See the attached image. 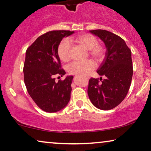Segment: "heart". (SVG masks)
Instances as JSON below:
<instances>
[{
    "label": "heart",
    "instance_id": "heart-1",
    "mask_svg": "<svg viewBox=\"0 0 151 151\" xmlns=\"http://www.w3.org/2000/svg\"><path fill=\"white\" fill-rule=\"evenodd\" d=\"M77 43L85 49L88 50L89 54L97 61H101L104 56V48L98 44V41L95 36L90 34H82L68 39L61 41L58 47L57 53L60 60L67 62L71 58L70 42ZM95 67V63L92 60L86 61H75L67 67V70L71 74H80L84 75Z\"/></svg>",
    "mask_w": 151,
    "mask_h": 151
}]
</instances>
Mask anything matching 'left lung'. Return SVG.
Listing matches in <instances>:
<instances>
[{"label": "left lung", "mask_w": 151, "mask_h": 151, "mask_svg": "<svg viewBox=\"0 0 151 151\" xmlns=\"http://www.w3.org/2000/svg\"><path fill=\"white\" fill-rule=\"evenodd\" d=\"M90 32L104 43L106 52L97 71L101 83L91 78L88 95L94 106L109 110L123 101L130 88L133 76L132 52L125 41L112 32L101 29L90 30Z\"/></svg>", "instance_id": "obj_1"}]
</instances>
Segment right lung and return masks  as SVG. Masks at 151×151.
Returning a JSON list of instances; mask_svg holds the SVG:
<instances>
[{"label": "right lung", "instance_id": "right-lung-1", "mask_svg": "<svg viewBox=\"0 0 151 151\" xmlns=\"http://www.w3.org/2000/svg\"><path fill=\"white\" fill-rule=\"evenodd\" d=\"M74 31L52 30L42 35L26 52L24 81L30 97L46 112H56L65 108L71 98L73 76L56 82L54 76H64L57 50L64 37Z\"/></svg>", "mask_w": 151, "mask_h": 151}]
</instances>
